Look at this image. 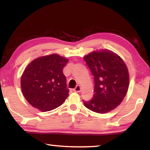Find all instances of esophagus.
Wrapping results in <instances>:
<instances>
[{
    "label": "esophagus",
    "instance_id": "34e87169",
    "mask_svg": "<svg viewBox=\"0 0 150 150\" xmlns=\"http://www.w3.org/2000/svg\"><path fill=\"white\" fill-rule=\"evenodd\" d=\"M81 86L80 85H77L76 86V87L74 88V91L75 92H77V93H79L80 91H81Z\"/></svg>",
    "mask_w": 150,
    "mask_h": 150
}]
</instances>
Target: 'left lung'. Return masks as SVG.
<instances>
[{
  "instance_id": "1",
  "label": "left lung",
  "mask_w": 150,
  "mask_h": 150,
  "mask_svg": "<svg viewBox=\"0 0 150 150\" xmlns=\"http://www.w3.org/2000/svg\"><path fill=\"white\" fill-rule=\"evenodd\" d=\"M93 75L95 88L92 99L83 100L88 109L105 114L114 110L125 97L129 87L128 69L117 54L103 50L84 57Z\"/></svg>"
}]
</instances>
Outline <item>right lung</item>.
Listing matches in <instances>:
<instances>
[{
	"label": "right lung",
	"instance_id": "1",
	"mask_svg": "<svg viewBox=\"0 0 150 150\" xmlns=\"http://www.w3.org/2000/svg\"><path fill=\"white\" fill-rule=\"evenodd\" d=\"M68 59L57 54L37 58L29 63L21 77L26 100L40 111H50L64 103L69 95L63 68Z\"/></svg>",
	"mask_w": 150,
	"mask_h": 150
}]
</instances>
